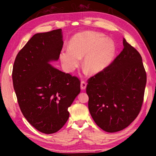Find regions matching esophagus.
I'll use <instances>...</instances> for the list:
<instances>
[{
  "mask_svg": "<svg viewBox=\"0 0 156 156\" xmlns=\"http://www.w3.org/2000/svg\"><path fill=\"white\" fill-rule=\"evenodd\" d=\"M87 88V83L84 81H81V88L82 90H84Z\"/></svg>",
  "mask_w": 156,
  "mask_h": 156,
  "instance_id": "obj_1",
  "label": "esophagus"
}]
</instances>
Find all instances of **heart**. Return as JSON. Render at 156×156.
<instances>
[{
	"mask_svg": "<svg viewBox=\"0 0 156 156\" xmlns=\"http://www.w3.org/2000/svg\"><path fill=\"white\" fill-rule=\"evenodd\" d=\"M115 54V45L104 34L85 32L74 36L69 48L61 51L60 59L69 72L76 68L83 57V66L92 74H97L109 65Z\"/></svg>",
	"mask_w": 156,
	"mask_h": 156,
	"instance_id": "heart-1",
	"label": "heart"
}]
</instances>
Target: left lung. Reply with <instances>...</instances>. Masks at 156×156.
I'll use <instances>...</instances> for the list:
<instances>
[{
	"label": "left lung",
	"instance_id": "obj_1",
	"mask_svg": "<svg viewBox=\"0 0 156 156\" xmlns=\"http://www.w3.org/2000/svg\"><path fill=\"white\" fill-rule=\"evenodd\" d=\"M124 49L112 63L88 79V109L101 129L115 133L125 129L142 106L146 74L139 52L123 40Z\"/></svg>",
	"mask_w": 156,
	"mask_h": 156
}]
</instances>
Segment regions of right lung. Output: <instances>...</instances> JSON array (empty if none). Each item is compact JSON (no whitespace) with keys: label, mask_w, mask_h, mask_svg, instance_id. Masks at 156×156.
Listing matches in <instances>:
<instances>
[{"label":"right lung","mask_w":156,"mask_h":156,"mask_svg":"<svg viewBox=\"0 0 156 156\" xmlns=\"http://www.w3.org/2000/svg\"><path fill=\"white\" fill-rule=\"evenodd\" d=\"M64 44L62 29L37 33L19 52L12 79L23 116L45 134L60 130L69 119L68 108L81 92L76 77L53 66Z\"/></svg>","instance_id":"right-lung-1"}]
</instances>
